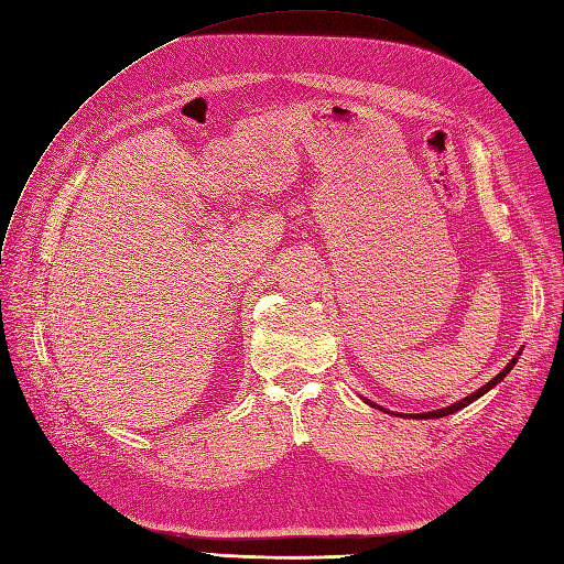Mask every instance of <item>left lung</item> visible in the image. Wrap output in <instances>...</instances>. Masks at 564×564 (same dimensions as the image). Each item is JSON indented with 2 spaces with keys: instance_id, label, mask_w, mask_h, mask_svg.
<instances>
[{
  "instance_id": "left-lung-1",
  "label": "left lung",
  "mask_w": 564,
  "mask_h": 564,
  "mask_svg": "<svg viewBox=\"0 0 564 564\" xmlns=\"http://www.w3.org/2000/svg\"><path fill=\"white\" fill-rule=\"evenodd\" d=\"M517 356H520V354H517ZM517 356H514V358H512V360H510V362L506 365V370H503V372H500V375H496V377L491 379V382H489V384H484V387H481V389H477L475 393H469V395H467V399H463V401H458V403H453V405H448V408H441V410H432V413H420V415H415V417H417V420H434V417H446V415H453V413H458V410H460V408L469 405L471 401H477V399H479V395H484L486 391H489V389H494V387H496V384L500 382V379H503V377H506V375H508V372L512 370V365L517 362ZM365 403H370L372 408H377V405H375L372 401H368V399H365Z\"/></svg>"
}]
</instances>
